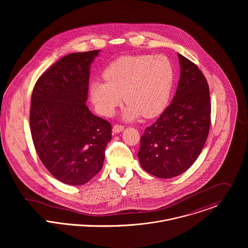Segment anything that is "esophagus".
Returning <instances> with one entry per match:
<instances>
[{
  "label": "esophagus",
  "instance_id": "esophagus-1",
  "mask_svg": "<svg viewBox=\"0 0 248 248\" xmlns=\"http://www.w3.org/2000/svg\"><path fill=\"white\" fill-rule=\"evenodd\" d=\"M124 131V126H121V125H114L112 127V132L114 134H118V133H121Z\"/></svg>",
  "mask_w": 248,
  "mask_h": 248
}]
</instances>
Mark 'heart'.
I'll return each mask as SVG.
<instances>
[{
    "instance_id": "1",
    "label": "heart",
    "mask_w": 248,
    "mask_h": 248,
    "mask_svg": "<svg viewBox=\"0 0 248 248\" xmlns=\"http://www.w3.org/2000/svg\"><path fill=\"white\" fill-rule=\"evenodd\" d=\"M104 77L106 80H95L91 85L96 110L110 116L125 98L128 104L122 117L132 121L141 114L154 117L163 110L171 94L174 71L163 55H128L110 63Z\"/></svg>"
}]
</instances>
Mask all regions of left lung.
Masks as SVG:
<instances>
[{"instance_id": "1", "label": "left lung", "mask_w": 248, "mask_h": 248, "mask_svg": "<svg viewBox=\"0 0 248 248\" xmlns=\"http://www.w3.org/2000/svg\"><path fill=\"white\" fill-rule=\"evenodd\" d=\"M180 76L171 104L147 127L138 154L142 168L159 178L177 177L200 155L208 137L210 92L200 69L177 53Z\"/></svg>"}]
</instances>
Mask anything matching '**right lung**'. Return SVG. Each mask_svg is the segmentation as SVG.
Listing matches in <instances>:
<instances>
[{
	"instance_id": "right-lung-1",
	"label": "right lung",
	"mask_w": 248,
	"mask_h": 248,
	"mask_svg": "<svg viewBox=\"0 0 248 248\" xmlns=\"http://www.w3.org/2000/svg\"><path fill=\"white\" fill-rule=\"evenodd\" d=\"M100 50L66 55L36 82L31 131L36 152L48 172L70 185L90 181L103 166L111 126L91 112V65Z\"/></svg>"
}]
</instances>
